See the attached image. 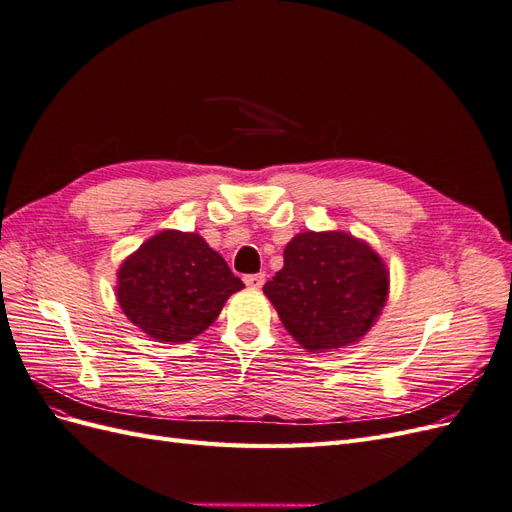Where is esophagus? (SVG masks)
Masks as SVG:
<instances>
[{"mask_svg":"<svg viewBox=\"0 0 512 512\" xmlns=\"http://www.w3.org/2000/svg\"><path fill=\"white\" fill-rule=\"evenodd\" d=\"M243 282H245V286H250V288H262V284H265V273L245 275Z\"/></svg>","mask_w":512,"mask_h":512,"instance_id":"34e87169","label":"esophagus"}]
</instances>
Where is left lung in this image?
I'll return each mask as SVG.
<instances>
[{
    "label": "left lung",
    "instance_id": "8db88e82",
    "mask_svg": "<svg viewBox=\"0 0 512 512\" xmlns=\"http://www.w3.org/2000/svg\"><path fill=\"white\" fill-rule=\"evenodd\" d=\"M389 269L367 241L344 230L299 232L284 267L265 284L286 331L307 352L359 342L389 299Z\"/></svg>",
    "mask_w": 512,
    "mask_h": 512
}]
</instances>
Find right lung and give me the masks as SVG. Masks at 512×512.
I'll return each mask as SVG.
<instances>
[{
	"label": "right lung",
	"instance_id": "add662e5",
	"mask_svg": "<svg viewBox=\"0 0 512 512\" xmlns=\"http://www.w3.org/2000/svg\"><path fill=\"white\" fill-rule=\"evenodd\" d=\"M243 288L196 232L160 230L121 262L115 294L134 327L162 344H188Z\"/></svg>",
	"mask_w": 512,
	"mask_h": 512
}]
</instances>
